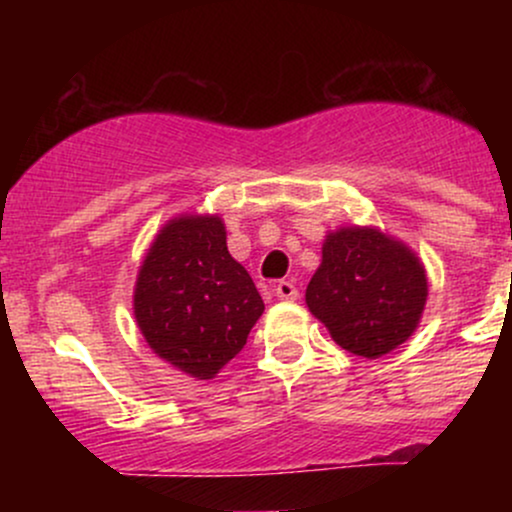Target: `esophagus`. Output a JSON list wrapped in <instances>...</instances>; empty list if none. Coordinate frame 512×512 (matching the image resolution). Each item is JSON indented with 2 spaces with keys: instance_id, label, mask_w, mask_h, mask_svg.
Instances as JSON below:
<instances>
[{
  "instance_id": "1",
  "label": "esophagus",
  "mask_w": 512,
  "mask_h": 512,
  "mask_svg": "<svg viewBox=\"0 0 512 512\" xmlns=\"http://www.w3.org/2000/svg\"><path fill=\"white\" fill-rule=\"evenodd\" d=\"M274 293H276V298H279V301H286V303L296 301V298H298V289H296V284H293V281H279V284L274 286Z\"/></svg>"
}]
</instances>
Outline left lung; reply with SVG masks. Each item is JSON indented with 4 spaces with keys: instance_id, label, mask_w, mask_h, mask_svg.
<instances>
[{
    "instance_id": "left-lung-1",
    "label": "left lung",
    "mask_w": 512,
    "mask_h": 512,
    "mask_svg": "<svg viewBox=\"0 0 512 512\" xmlns=\"http://www.w3.org/2000/svg\"><path fill=\"white\" fill-rule=\"evenodd\" d=\"M428 298L424 262L375 226H342L322 243L305 305L342 349L380 358L419 327Z\"/></svg>"
}]
</instances>
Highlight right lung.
<instances>
[{
  "label": "right lung",
  "instance_id": "obj_1",
  "mask_svg": "<svg viewBox=\"0 0 512 512\" xmlns=\"http://www.w3.org/2000/svg\"><path fill=\"white\" fill-rule=\"evenodd\" d=\"M134 320L158 358L211 380L248 342L262 296L226 248L219 214H180L163 223L134 284Z\"/></svg>",
  "mask_w": 512,
  "mask_h": 512
}]
</instances>
